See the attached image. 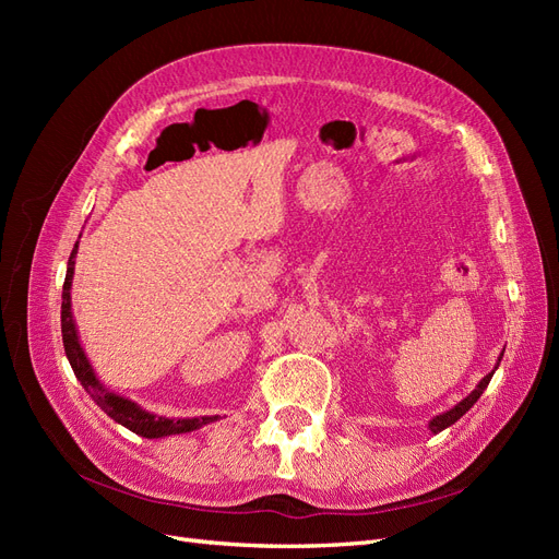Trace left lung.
Listing matches in <instances>:
<instances>
[{
    "mask_svg": "<svg viewBox=\"0 0 559 559\" xmlns=\"http://www.w3.org/2000/svg\"><path fill=\"white\" fill-rule=\"evenodd\" d=\"M501 357H503V354H499V361H501ZM499 361H497V366H495V370L499 368ZM495 370H492V373H487L480 382H478V386L476 389H473V392L466 396V399H462L460 403H456L454 405V408H450V411H445V413H441V415H436L433 419H429V431L431 433H441L443 429H448V427H452L454 425V421L456 419H460L462 415H466L468 411H471V405L473 403H476L478 399H480V394L485 392V389H487V384H489V380H492V376H495Z\"/></svg>",
    "mask_w": 559,
    "mask_h": 559,
    "instance_id": "8db88e82",
    "label": "left lung"
}]
</instances>
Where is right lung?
<instances>
[{"instance_id":"obj_1","label":"right lung","mask_w":559,"mask_h":559,"mask_svg":"<svg viewBox=\"0 0 559 559\" xmlns=\"http://www.w3.org/2000/svg\"><path fill=\"white\" fill-rule=\"evenodd\" d=\"M79 242L72 249V257L67 261V275L62 284V310H60V324H62V345L64 354L70 359V366L74 370L76 380L81 386L86 389L91 399L103 408L114 421L123 425L132 433L144 436V438H165V436H177V433H189L200 427L216 421L218 415H202V417H163L144 411L140 403H134L121 394L109 392V389L99 382L95 368L91 366L86 352L79 341L76 321L72 314V280H74V261H76Z\"/></svg>"}]
</instances>
